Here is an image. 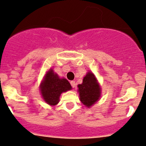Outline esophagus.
Wrapping results in <instances>:
<instances>
[{"mask_svg":"<svg viewBox=\"0 0 146 146\" xmlns=\"http://www.w3.org/2000/svg\"><path fill=\"white\" fill-rule=\"evenodd\" d=\"M70 83H71V86L73 87V88H75V81H71V82H70Z\"/></svg>","mask_w":146,"mask_h":146,"instance_id":"obj_1","label":"esophagus"}]
</instances>
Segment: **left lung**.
<instances>
[{
  "mask_svg": "<svg viewBox=\"0 0 146 146\" xmlns=\"http://www.w3.org/2000/svg\"><path fill=\"white\" fill-rule=\"evenodd\" d=\"M78 87L81 102L88 108L101 97V88L94 75L91 72L87 73L82 84H79Z\"/></svg>",
  "mask_w": 146,
  "mask_h": 146,
  "instance_id": "obj_1",
  "label": "left lung"
}]
</instances>
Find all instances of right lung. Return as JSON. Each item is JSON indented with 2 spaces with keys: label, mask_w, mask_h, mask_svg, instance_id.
Wrapping results in <instances>:
<instances>
[{
  "label": "right lung",
  "mask_w": 146,
  "mask_h": 146,
  "mask_svg": "<svg viewBox=\"0 0 146 146\" xmlns=\"http://www.w3.org/2000/svg\"><path fill=\"white\" fill-rule=\"evenodd\" d=\"M72 87L65 78L60 79L51 68L47 72L40 85V91L43 99L47 104L54 106L59 102L62 92L71 90Z\"/></svg>",
  "instance_id": "obj_1"
}]
</instances>
